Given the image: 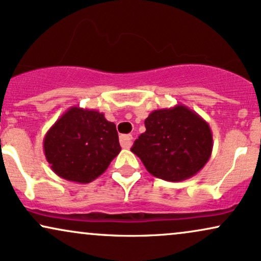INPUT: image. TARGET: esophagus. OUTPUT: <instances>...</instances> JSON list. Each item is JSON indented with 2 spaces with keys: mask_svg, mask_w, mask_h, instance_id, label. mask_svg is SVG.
<instances>
[{
  "mask_svg": "<svg viewBox=\"0 0 261 261\" xmlns=\"http://www.w3.org/2000/svg\"><path fill=\"white\" fill-rule=\"evenodd\" d=\"M132 140H133V137L129 136H121L120 137V143H121V146L123 147V149H129L132 146Z\"/></svg>",
  "mask_w": 261,
  "mask_h": 261,
  "instance_id": "obj_1",
  "label": "esophagus"
}]
</instances>
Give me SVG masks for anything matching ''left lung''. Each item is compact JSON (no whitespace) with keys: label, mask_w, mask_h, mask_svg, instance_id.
I'll return each mask as SVG.
<instances>
[{"label":"left lung","mask_w":261,"mask_h":261,"mask_svg":"<svg viewBox=\"0 0 261 261\" xmlns=\"http://www.w3.org/2000/svg\"><path fill=\"white\" fill-rule=\"evenodd\" d=\"M145 127L130 151L156 178L186 180L197 174L211 159V127L188 106L178 104L152 111L145 120Z\"/></svg>","instance_id":"left-lung-1"}]
</instances>
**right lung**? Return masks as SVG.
Returning a JSON list of instances; mask_svg holds the SVG:
<instances>
[{"mask_svg": "<svg viewBox=\"0 0 261 261\" xmlns=\"http://www.w3.org/2000/svg\"><path fill=\"white\" fill-rule=\"evenodd\" d=\"M43 150L58 176L87 184L108 169L121 146L115 123L104 114L72 106L46 133Z\"/></svg>", "mask_w": 261, "mask_h": 261, "instance_id": "obj_1", "label": "right lung"}]
</instances>
